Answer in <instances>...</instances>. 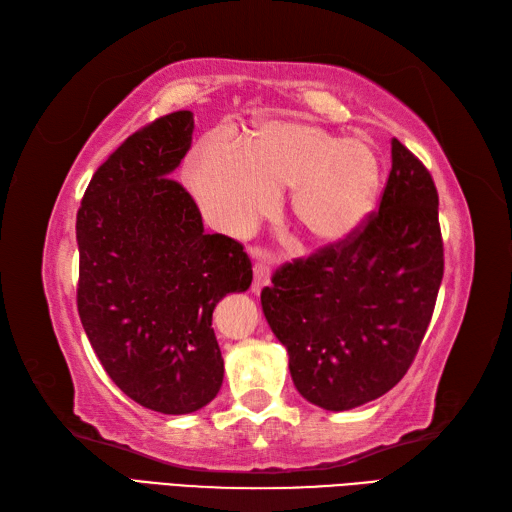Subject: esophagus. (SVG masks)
<instances>
[{
  "mask_svg": "<svg viewBox=\"0 0 512 512\" xmlns=\"http://www.w3.org/2000/svg\"><path fill=\"white\" fill-rule=\"evenodd\" d=\"M252 258L256 260L254 263V284H252V291L258 295L263 291V286H267L271 282V267L265 258L263 249H252Z\"/></svg>",
  "mask_w": 512,
  "mask_h": 512,
  "instance_id": "1",
  "label": "esophagus"
}]
</instances>
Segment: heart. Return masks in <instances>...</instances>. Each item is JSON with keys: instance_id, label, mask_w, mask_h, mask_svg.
<instances>
[{"instance_id": "heart-1", "label": "heart", "mask_w": 512, "mask_h": 512, "mask_svg": "<svg viewBox=\"0 0 512 512\" xmlns=\"http://www.w3.org/2000/svg\"><path fill=\"white\" fill-rule=\"evenodd\" d=\"M186 184L219 228L245 232L271 213L289 189L291 217L308 239L334 245L352 236L373 210L380 160L363 136L336 139L313 123L267 121L241 149L217 139L186 156Z\"/></svg>"}]
</instances>
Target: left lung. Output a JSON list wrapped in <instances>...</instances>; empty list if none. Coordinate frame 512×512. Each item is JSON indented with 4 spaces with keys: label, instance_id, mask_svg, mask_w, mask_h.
Returning a JSON list of instances; mask_svg holds the SVG:
<instances>
[{
    "label": "left lung",
    "instance_id": "obj_1",
    "mask_svg": "<svg viewBox=\"0 0 512 512\" xmlns=\"http://www.w3.org/2000/svg\"><path fill=\"white\" fill-rule=\"evenodd\" d=\"M441 280L436 186L391 139V173L367 226L284 265L260 293L299 395L341 413L389 393L419 350Z\"/></svg>",
    "mask_w": 512,
    "mask_h": 512
}]
</instances>
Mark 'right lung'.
I'll return each mask as SVG.
<instances>
[{"label":"right lung","instance_id":"right-lung-1","mask_svg":"<svg viewBox=\"0 0 512 512\" xmlns=\"http://www.w3.org/2000/svg\"><path fill=\"white\" fill-rule=\"evenodd\" d=\"M193 130V112L178 110L134 132L95 171L76 221L82 328L110 380L162 415L215 400L213 310L252 284L243 245L204 232L173 173Z\"/></svg>","mask_w":512,"mask_h":512}]
</instances>
